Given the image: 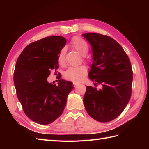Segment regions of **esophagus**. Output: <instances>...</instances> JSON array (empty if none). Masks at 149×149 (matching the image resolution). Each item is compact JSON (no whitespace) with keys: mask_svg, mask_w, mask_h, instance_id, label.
<instances>
[{"mask_svg":"<svg viewBox=\"0 0 149 149\" xmlns=\"http://www.w3.org/2000/svg\"><path fill=\"white\" fill-rule=\"evenodd\" d=\"M79 84V83H76V82H73V86H74V87H77L78 86Z\"/></svg>","mask_w":149,"mask_h":149,"instance_id":"1","label":"esophagus"}]
</instances>
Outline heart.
<instances>
[{"instance_id":"obj_1","label":"heart","mask_w":149,"mask_h":149,"mask_svg":"<svg viewBox=\"0 0 149 149\" xmlns=\"http://www.w3.org/2000/svg\"><path fill=\"white\" fill-rule=\"evenodd\" d=\"M71 47L75 50L79 52L81 55H86L89 50L88 43L85 40L79 37H75L71 41ZM65 51L64 49H61L58 55V61L61 65L65 63ZM87 73V69L84 66H71L68 68L65 73L66 79L73 81H79Z\"/></svg>"}]
</instances>
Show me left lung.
<instances>
[{"label": "left lung", "instance_id": "left-lung-1", "mask_svg": "<svg viewBox=\"0 0 149 149\" xmlns=\"http://www.w3.org/2000/svg\"><path fill=\"white\" fill-rule=\"evenodd\" d=\"M91 43L93 63L89 78L94 86H86L83 103L88 114L101 123L116 119L123 112L132 93L133 73L127 54L115 40L107 35L86 33Z\"/></svg>", "mask_w": 149, "mask_h": 149}]
</instances>
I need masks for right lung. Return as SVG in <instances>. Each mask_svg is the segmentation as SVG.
<instances>
[{
    "instance_id": "1",
    "label": "right lung",
    "mask_w": 149,
    "mask_h": 149,
    "mask_svg": "<svg viewBox=\"0 0 149 149\" xmlns=\"http://www.w3.org/2000/svg\"><path fill=\"white\" fill-rule=\"evenodd\" d=\"M66 43L65 38L51 36L26 46L16 63L13 81L18 99L29 118L49 124L61 115L73 83L60 79L49 83L50 71L58 69V55Z\"/></svg>"
}]
</instances>
